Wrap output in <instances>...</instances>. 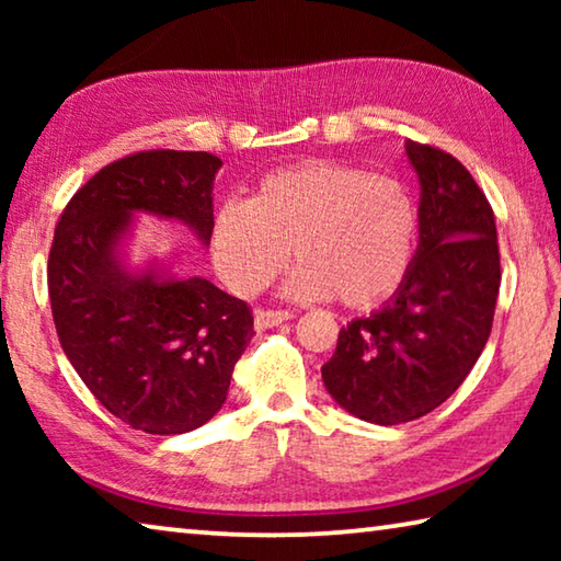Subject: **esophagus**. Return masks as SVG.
<instances>
[{
    "label": "esophagus",
    "instance_id": "1",
    "mask_svg": "<svg viewBox=\"0 0 561 561\" xmlns=\"http://www.w3.org/2000/svg\"><path fill=\"white\" fill-rule=\"evenodd\" d=\"M294 314L289 309H257V314H254V327H257L260 331L262 329H272L282 324V321L291 319Z\"/></svg>",
    "mask_w": 561,
    "mask_h": 561
}]
</instances>
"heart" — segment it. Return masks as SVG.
Segmentation results:
<instances>
[{
  "label": "heart",
  "instance_id": "obj_1",
  "mask_svg": "<svg viewBox=\"0 0 561 561\" xmlns=\"http://www.w3.org/2000/svg\"><path fill=\"white\" fill-rule=\"evenodd\" d=\"M417 215L401 180L336 160L272 170L250 201H227L210 225L215 270L232 291L267 289L291 254L287 291L368 309L401 287Z\"/></svg>",
  "mask_w": 561,
  "mask_h": 561
}]
</instances>
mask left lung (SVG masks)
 <instances>
[{
    "instance_id": "obj_1",
    "label": "left lung",
    "mask_w": 561,
    "mask_h": 561,
    "mask_svg": "<svg viewBox=\"0 0 561 561\" xmlns=\"http://www.w3.org/2000/svg\"><path fill=\"white\" fill-rule=\"evenodd\" d=\"M421 180V242L381 311L339 331L327 391L360 421L401 425L458 391L485 348L500 291L495 213L470 170L408 140Z\"/></svg>"
}]
</instances>
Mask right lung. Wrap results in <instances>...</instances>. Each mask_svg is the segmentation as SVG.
Instances as JSON below:
<instances>
[{
	"label": "right lung",
	"instance_id": "add662e5",
	"mask_svg": "<svg viewBox=\"0 0 561 561\" xmlns=\"http://www.w3.org/2000/svg\"><path fill=\"white\" fill-rule=\"evenodd\" d=\"M220 165L205 150L130 153L76 190L56 222L46 274L64 354L108 413L150 435L195 431L220 411L254 319L207 279L130 277L113 247L136 210L210 242Z\"/></svg>",
	"mask_w": 561,
	"mask_h": 561
}]
</instances>
